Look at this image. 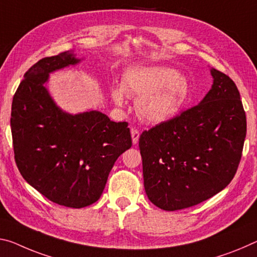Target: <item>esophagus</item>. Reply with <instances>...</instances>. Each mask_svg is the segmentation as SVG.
<instances>
[{"label":"esophagus","instance_id":"34e87169","mask_svg":"<svg viewBox=\"0 0 257 257\" xmlns=\"http://www.w3.org/2000/svg\"><path fill=\"white\" fill-rule=\"evenodd\" d=\"M132 138H133V143L134 144H137L138 143V140H140V132H138L137 129L133 128L132 129Z\"/></svg>","mask_w":257,"mask_h":257}]
</instances>
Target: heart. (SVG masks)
Listing matches in <instances>:
<instances>
[{"mask_svg":"<svg viewBox=\"0 0 257 257\" xmlns=\"http://www.w3.org/2000/svg\"><path fill=\"white\" fill-rule=\"evenodd\" d=\"M136 100L141 119L150 123H162L176 116L189 95V83L175 68L168 66L137 67L125 73L122 88H114L113 100L124 104V96Z\"/></svg>","mask_w":257,"mask_h":257,"instance_id":"heart-1","label":"heart"}]
</instances>
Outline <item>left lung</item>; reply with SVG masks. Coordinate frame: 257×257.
Listing matches in <instances>:
<instances>
[{
    "label": "left lung",
    "mask_w": 257,
    "mask_h": 257,
    "mask_svg": "<svg viewBox=\"0 0 257 257\" xmlns=\"http://www.w3.org/2000/svg\"><path fill=\"white\" fill-rule=\"evenodd\" d=\"M210 73L214 82L200 103L140 137L145 192L164 210L207 200L237 173L246 113L233 81L215 68Z\"/></svg>",
    "instance_id": "8db88e82"
}]
</instances>
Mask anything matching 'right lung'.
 I'll return each mask as SVG.
<instances>
[{"label": "right lung", "mask_w": 257, "mask_h": 257, "mask_svg": "<svg viewBox=\"0 0 257 257\" xmlns=\"http://www.w3.org/2000/svg\"><path fill=\"white\" fill-rule=\"evenodd\" d=\"M80 62L65 51L34 64L15 93L10 120L24 180L50 201L71 208L98 200L114 162L133 144L127 122L111 121L98 111L73 115L56 105L44 85L49 74Z\"/></svg>", "instance_id": "1"}]
</instances>
